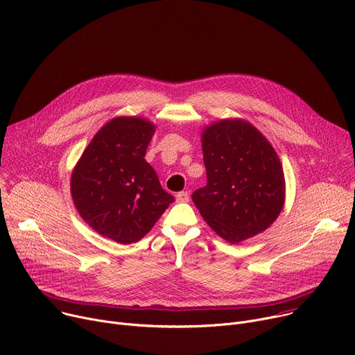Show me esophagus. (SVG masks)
<instances>
[{
	"instance_id": "obj_1",
	"label": "esophagus",
	"mask_w": 355,
	"mask_h": 355,
	"mask_svg": "<svg viewBox=\"0 0 355 355\" xmlns=\"http://www.w3.org/2000/svg\"><path fill=\"white\" fill-rule=\"evenodd\" d=\"M175 200H177V202H188L189 201V194L187 191H181L175 196Z\"/></svg>"
}]
</instances>
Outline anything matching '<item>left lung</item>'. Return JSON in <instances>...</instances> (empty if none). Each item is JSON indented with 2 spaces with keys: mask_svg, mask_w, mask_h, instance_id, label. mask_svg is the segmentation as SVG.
Wrapping results in <instances>:
<instances>
[{
  "mask_svg": "<svg viewBox=\"0 0 355 355\" xmlns=\"http://www.w3.org/2000/svg\"><path fill=\"white\" fill-rule=\"evenodd\" d=\"M207 185L192 201L209 227L230 243L266 231L284 205L280 159L257 128L242 119H223L202 130Z\"/></svg>",
  "mask_w": 355,
  "mask_h": 355,
  "instance_id": "8db88e82",
  "label": "left lung"
}]
</instances>
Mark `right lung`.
<instances>
[{"instance_id": "obj_1", "label": "right lung", "mask_w": 355, "mask_h": 355, "mask_svg": "<svg viewBox=\"0 0 355 355\" xmlns=\"http://www.w3.org/2000/svg\"><path fill=\"white\" fill-rule=\"evenodd\" d=\"M154 132L147 119L114 117L94 135L72 171L71 194L79 215L117 243L140 241L174 202L144 158Z\"/></svg>"}]
</instances>
